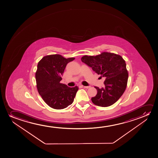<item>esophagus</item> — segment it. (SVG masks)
I'll list each match as a JSON object with an SVG mask.
<instances>
[{"instance_id": "1", "label": "esophagus", "mask_w": 158, "mask_h": 158, "mask_svg": "<svg viewBox=\"0 0 158 158\" xmlns=\"http://www.w3.org/2000/svg\"><path fill=\"white\" fill-rule=\"evenodd\" d=\"M80 86L82 88H84V89H89V88H90V87H91V86H85L81 85Z\"/></svg>"}]
</instances>
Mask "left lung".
<instances>
[{"mask_svg":"<svg viewBox=\"0 0 158 158\" xmlns=\"http://www.w3.org/2000/svg\"><path fill=\"white\" fill-rule=\"evenodd\" d=\"M81 61L105 78L104 87H94L97 94L91 98L93 104L101 107L114 104L123 94L127 84L128 73L125 60L119 54L104 52L95 56H84Z\"/></svg>","mask_w":158,"mask_h":158,"instance_id":"1","label":"left lung"}]
</instances>
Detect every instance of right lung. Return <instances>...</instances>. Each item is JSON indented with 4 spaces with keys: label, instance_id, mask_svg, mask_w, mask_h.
Returning <instances> with one entry per match:
<instances>
[{
    "label": "right lung",
    "instance_id": "1",
    "mask_svg": "<svg viewBox=\"0 0 158 158\" xmlns=\"http://www.w3.org/2000/svg\"><path fill=\"white\" fill-rule=\"evenodd\" d=\"M74 59L65 58L60 54H51L44 56L38 64L35 72L37 90L51 108L61 110L73 102L78 87H69L60 83V81L66 65Z\"/></svg>",
    "mask_w": 158,
    "mask_h": 158
}]
</instances>
